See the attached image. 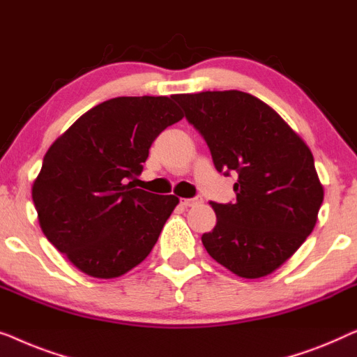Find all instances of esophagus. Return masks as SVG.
Listing matches in <instances>:
<instances>
[{
  "instance_id": "obj_1",
  "label": "esophagus",
  "mask_w": 357,
  "mask_h": 357,
  "mask_svg": "<svg viewBox=\"0 0 357 357\" xmlns=\"http://www.w3.org/2000/svg\"><path fill=\"white\" fill-rule=\"evenodd\" d=\"M202 202V199L200 197H192V199H181V205H183V207H194V205H197V204H200Z\"/></svg>"
}]
</instances>
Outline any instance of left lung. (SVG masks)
<instances>
[{
	"label": "left lung",
	"instance_id": "1",
	"mask_svg": "<svg viewBox=\"0 0 357 357\" xmlns=\"http://www.w3.org/2000/svg\"><path fill=\"white\" fill-rule=\"evenodd\" d=\"M207 142L215 168L234 174L236 200L210 202V257L243 278L272 273L312 233L324 188L307 145L280 114L239 90L173 95Z\"/></svg>",
	"mask_w": 357,
	"mask_h": 357
}]
</instances>
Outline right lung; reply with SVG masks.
I'll return each mask as SVG.
<instances>
[{
  "mask_svg": "<svg viewBox=\"0 0 357 357\" xmlns=\"http://www.w3.org/2000/svg\"><path fill=\"white\" fill-rule=\"evenodd\" d=\"M172 98L107 100L45 155L32 188L40 228L90 277L116 278L142 262L179 202L129 181L142 173L160 132L183 119Z\"/></svg>",
  "mask_w": 357,
  "mask_h": 357,
  "instance_id": "right-lung-1",
  "label": "right lung"
}]
</instances>
